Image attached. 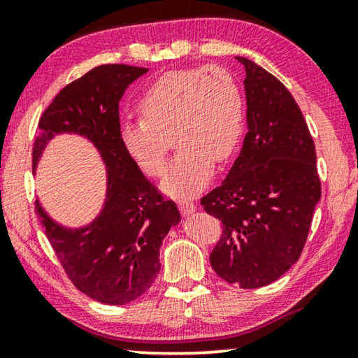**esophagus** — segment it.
Wrapping results in <instances>:
<instances>
[{
    "label": "esophagus",
    "instance_id": "34e87169",
    "mask_svg": "<svg viewBox=\"0 0 358 358\" xmlns=\"http://www.w3.org/2000/svg\"><path fill=\"white\" fill-rule=\"evenodd\" d=\"M178 207H180L181 213H183L185 216H189L194 213V211H196V205H194V202L186 201V199H180Z\"/></svg>",
    "mask_w": 358,
    "mask_h": 358
}]
</instances>
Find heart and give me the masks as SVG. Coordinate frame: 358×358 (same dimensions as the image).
<instances>
[{"mask_svg": "<svg viewBox=\"0 0 358 358\" xmlns=\"http://www.w3.org/2000/svg\"><path fill=\"white\" fill-rule=\"evenodd\" d=\"M141 110V117L121 120V145L145 173L159 177L173 136L180 151L161 185L173 197L208 185L215 161L226 162L235 153L245 124L240 87L215 66L167 72L143 93Z\"/></svg>", "mask_w": 358, "mask_h": 358, "instance_id": "obj_1", "label": "heart"}]
</instances>
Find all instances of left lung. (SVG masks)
Segmentation results:
<instances>
[{"instance_id":"left-lung-1","label":"left lung","mask_w":358,"mask_h":358,"mask_svg":"<svg viewBox=\"0 0 358 358\" xmlns=\"http://www.w3.org/2000/svg\"><path fill=\"white\" fill-rule=\"evenodd\" d=\"M245 68L243 147L226 180L202 197L222 222L210 264L241 289L276 281L299 260L320 201L316 148L289 90L251 59Z\"/></svg>"}]
</instances>
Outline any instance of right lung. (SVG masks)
Here are the masks:
<instances>
[{"label": "right lung", "instance_id": "right-lung-1", "mask_svg": "<svg viewBox=\"0 0 358 358\" xmlns=\"http://www.w3.org/2000/svg\"><path fill=\"white\" fill-rule=\"evenodd\" d=\"M148 69L104 64L57 94L39 121L33 167L57 136H78L98 151L106 167L99 213L83 226H64L41 201L36 211L74 286L106 305H126L147 292L161 270L159 250L181 221L173 201H164L120 141V101Z\"/></svg>", "mask_w": 358, "mask_h": 358}]
</instances>
